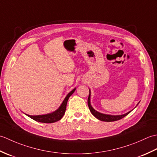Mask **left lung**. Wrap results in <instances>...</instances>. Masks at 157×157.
Returning a JSON list of instances; mask_svg holds the SVG:
<instances>
[{
    "label": "left lung",
    "mask_w": 157,
    "mask_h": 157,
    "mask_svg": "<svg viewBox=\"0 0 157 157\" xmlns=\"http://www.w3.org/2000/svg\"><path fill=\"white\" fill-rule=\"evenodd\" d=\"M88 107L90 109V111L92 114L94 115L96 118H97L98 119L101 120V121H107V122H111V121H117V120L121 119L122 118L124 117L126 115H128L129 113L131 112L129 111L128 113H125L124 115H105V114H102L101 113H98L92 107V106L90 105V94H89L88 98Z\"/></svg>",
    "instance_id": "1"
}]
</instances>
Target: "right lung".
<instances>
[{
  "mask_svg": "<svg viewBox=\"0 0 157 157\" xmlns=\"http://www.w3.org/2000/svg\"><path fill=\"white\" fill-rule=\"evenodd\" d=\"M75 88L73 89L72 91H71L69 93L67 96L65 97L64 101H63L59 109L56 110V111H55L54 113H51V114L44 115H36V116L28 115H27L29 117L35 120V121L41 122V123H54V122L59 121V120L63 117V116L65 114L67 103L69 98L70 97V96H71L73 93L75 92Z\"/></svg>",
  "mask_w": 157,
  "mask_h": 157,
  "instance_id": "add662e5",
  "label": "right lung"
}]
</instances>
